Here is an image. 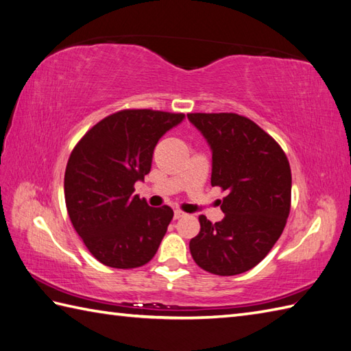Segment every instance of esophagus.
I'll use <instances>...</instances> for the list:
<instances>
[{"instance_id": "esophagus-1", "label": "esophagus", "mask_w": 351, "mask_h": 351, "mask_svg": "<svg viewBox=\"0 0 351 351\" xmlns=\"http://www.w3.org/2000/svg\"><path fill=\"white\" fill-rule=\"evenodd\" d=\"M184 215H185V214H184L181 210H175V213H173V217H175V220L184 217Z\"/></svg>"}]
</instances>
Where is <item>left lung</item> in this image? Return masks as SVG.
<instances>
[{
    "mask_svg": "<svg viewBox=\"0 0 351 351\" xmlns=\"http://www.w3.org/2000/svg\"><path fill=\"white\" fill-rule=\"evenodd\" d=\"M213 151L211 185L228 191L221 221L200 215L190 252L205 271L235 276L258 265L283 232L291 208V169L278 141L235 113H190Z\"/></svg>",
    "mask_w": 351,
    "mask_h": 351,
    "instance_id": "8db88e82",
    "label": "left lung"
}]
</instances>
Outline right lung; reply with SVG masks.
<instances>
[{"instance_id":"1","label":"right lung","mask_w":351,"mask_h":351,"mask_svg":"<svg viewBox=\"0 0 351 351\" xmlns=\"http://www.w3.org/2000/svg\"><path fill=\"white\" fill-rule=\"evenodd\" d=\"M182 113L121 110L88 130L69 156L64 200L69 219L101 264L137 268L160 247L173 210L134 195L151 171L154 149Z\"/></svg>"}]
</instances>
